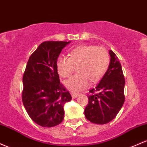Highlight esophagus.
I'll return each mask as SVG.
<instances>
[{"mask_svg":"<svg viewBox=\"0 0 147 147\" xmlns=\"http://www.w3.org/2000/svg\"><path fill=\"white\" fill-rule=\"evenodd\" d=\"M71 96H72V98H76L77 97H78V96H80V93H74V92H72V93H71Z\"/></svg>","mask_w":147,"mask_h":147,"instance_id":"34e87169","label":"esophagus"}]
</instances>
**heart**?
I'll use <instances>...</instances> for the list:
<instances>
[{
	"label": "heart",
	"mask_w": 147,
	"mask_h": 147,
	"mask_svg": "<svg viewBox=\"0 0 147 147\" xmlns=\"http://www.w3.org/2000/svg\"><path fill=\"white\" fill-rule=\"evenodd\" d=\"M110 59L104 47L95 45H79L70 50L68 57L59 56L56 59V70L61 77H70L77 67L78 74L65 82V86L72 91L86 88L90 82H99L109 68Z\"/></svg>",
	"instance_id": "obj_1"
}]
</instances>
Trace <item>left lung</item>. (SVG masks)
Listing matches in <instances>:
<instances>
[{"mask_svg":"<svg viewBox=\"0 0 147 147\" xmlns=\"http://www.w3.org/2000/svg\"><path fill=\"white\" fill-rule=\"evenodd\" d=\"M110 63L105 75L95 88L89 90L85 108L86 118L91 123L105 124L116 117L125 101L124 78L118 57L109 50Z\"/></svg>","mask_w":147,"mask_h":147,"instance_id":"left-lung-1","label":"left lung"}]
</instances>
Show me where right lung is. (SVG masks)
I'll return each mask as SVG.
<instances>
[{"instance_id":"add662e5","label":"right lung","mask_w":147,"mask_h":147,"mask_svg":"<svg viewBox=\"0 0 147 147\" xmlns=\"http://www.w3.org/2000/svg\"><path fill=\"white\" fill-rule=\"evenodd\" d=\"M70 42L46 41L30 55L23 76L22 101L30 119L42 127H54L64 118L70 93L60 82L56 59Z\"/></svg>"}]
</instances>
